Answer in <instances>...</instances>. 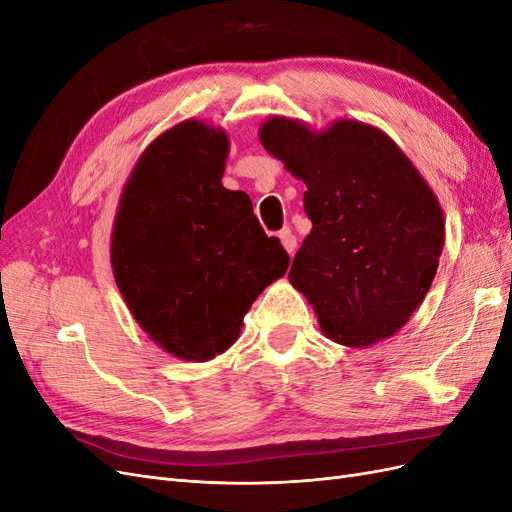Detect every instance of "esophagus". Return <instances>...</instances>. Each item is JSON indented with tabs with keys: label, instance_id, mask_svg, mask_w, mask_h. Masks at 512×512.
<instances>
[{
	"label": "esophagus",
	"instance_id": "34e87169",
	"mask_svg": "<svg viewBox=\"0 0 512 512\" xmlns=\"http://www.w3.org/2000/svg\"><path fill=\"white\" fill-rule=\"evenodd\" d=\"M280 241H282L284 250H286L288 254H294V250H297V237L292 235L290 228H284V230L280 232Z\"/></svg>",
	"mask_w": 512,
	"mask_h": 512
}]
</instances>
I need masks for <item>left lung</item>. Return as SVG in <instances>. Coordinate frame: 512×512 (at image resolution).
I'll list each match as a JSON object with an SVG mask.
<instances>
[{
  "label": "left lung",
  "mask_w": 512,
  "mask_h": 512,
  "mask_svg": "<svg viewBox=\"0 0 512 512\" xmlns=\"http://www.w3.org/2000/svg\"><path fill=\"white\" fill-rule=\"evenodd\" d=\"M260 143L307 185L312 230L288 273L320 331L348 348L395 335L423 303L444 247V213L391 136L356 119L329 128L273 115Z\"/></svg>",
  "instance_id": "8db88e82"
}]
</instances>
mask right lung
<instances>
[{
    "label": "right lung",
    "mask_w": 512,
    "mask_h": 512,
    "mask_svg": "<svg viewBox=\"0 0 512 512\" xmlns=\"http://www.w3.org/2000/svg\"><path fill=\"white\" fill-rule=\"evenodd\" d=\"M228 134L185 119L162 132L123 185L111 265L151 342L183 361L226 352L258 294L290 258L267 237L245 192L222 185Z\"/></svg>",
    "instance_id": "1"
}]
</instances>
